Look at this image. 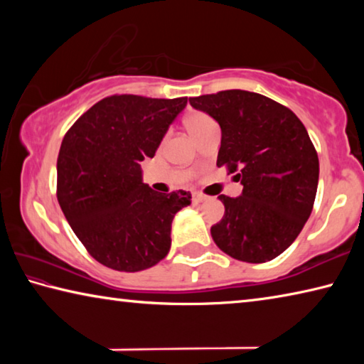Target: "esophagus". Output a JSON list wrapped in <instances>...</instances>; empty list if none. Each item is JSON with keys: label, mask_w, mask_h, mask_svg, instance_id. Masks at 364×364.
<instances>
[{"label": "esophagus", "mask_w": 364, "mask_h": 364, "mask_svg": "<svg viewBox=\"0 0 364 364\" xmlns=\"http://www.w3.org/2000/svg\"><path fill=\"white\" fill-rule=\"evenodd\" d=\"M193 200L196 202V204H200V202H205L207 200V196L200 194V193H194L193 194Z\"/></svg>", "instance_id": "1"}]
</instances>
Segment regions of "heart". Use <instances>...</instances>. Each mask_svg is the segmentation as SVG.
Here are the masks:
<instances>
[{
  "label": "heart",
  "mask_w": 364,
  "mask_h": 364,
  "mask_svg": "<svg viewBox=\"0 0 364 364\" xmlns=\"http://www.w3.org/2000/svg\"><path fill=\"white\" fill-rule=\"evenodd\" d=\"M210 123H213V120L202 112H191L186 119H184V127H186L191 136H194L196 133H199L202 128L210 125Z\"/></svg>",
  "instance_id": "heart-1"
}]
</instances>
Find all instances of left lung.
I'll return each instance as SVG.
<instances>
[{
	"label": "left lung",
	"mask_w": 364,
	"mask_h": 364,
	"mask_svg": "<svg viewBox=\"0 0 364 364\" xmlns=\"http://www.w3.org/2000/svg\"><path fill=\"white\" fill-rule=\"evenodd\" d=\"M221 128L217 165L242 184L239 197L220 194L225 215L212 226L218 247L232 258L263 263L281 255L310 217L319 162L306 128L292 110L244 90L189 97Z\"/></svg>",
	"instance_id": "obj_1"
}]
</instances>
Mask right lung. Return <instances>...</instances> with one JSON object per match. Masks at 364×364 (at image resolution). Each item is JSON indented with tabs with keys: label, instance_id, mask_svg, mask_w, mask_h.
Masks as SVG:
<instances>
[{
	"label": "right lung",
	"instance_id": "right-lung-1",
	"mask_svg": "<svg viewBox=\"0 0 364 364\" xmlns=\"http://www.w3.org/2000/svg\"><path fill=\"white\" fill-rule=\"evenodd\" d=\"M188 97L110 96L73 123L58 157V200L73 232L104 267L134 273L167 257L171 221L189 191L160 194L141 162L156 156Z\"/></svg>",
	"mask_w": 364,
	"mask_h": 364
}]
</instances>
